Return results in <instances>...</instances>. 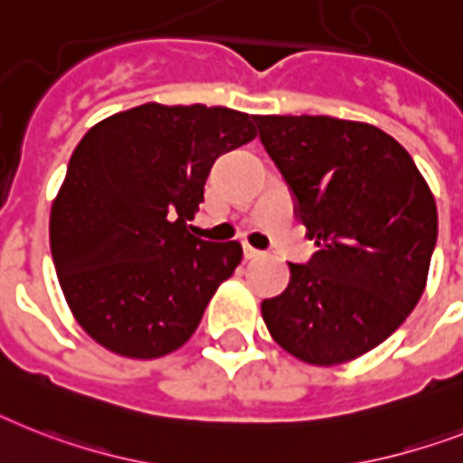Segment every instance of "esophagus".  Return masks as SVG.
<instances>
[{"label":"esophagus","mask_w":463,"mask_h":463,"mask_svg":"<svg viewBox=\"0 0 463 463\" xmlns=\"http://www.w3.org/2000/svg\"><path fill=\"white\" fill-rule=\"evenodd\" d=\"M244 257H247V259H261V257H264V251L254 250L251 244H244Z\"/></svg>","instance_id":"esophagus-1"}]
</instances>
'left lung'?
<instances>
[{"instance_id":"8db88e82","label":"left lung","mask_w":463,"mask_h":463,"mask_svg":"<svg viewBox=\"0 0 463 463\" xmlns=\"http://www.w3.org/2000/svg\"><path fill=\"white\" fill-rule=\"evenodd\" d=\"M259 137L318 251L261 302L270 337L299 362L335 366L388 340L426 290L438 206L400 142L371 123L257 116Z\"/></svg>"}]
</instances>
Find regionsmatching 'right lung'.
Instances as JSON below:
<instances>
[{"label": "right lung", "mask_w": 463, "mask_h": 463, "mask_svg": "<svg viewBox=\"0 0 463 463\" xmlns=\"http://www.w3.org/2000/svg\"><path fill=\"white\" fill-rule=\"evenodd\" d=\"M257 137L225 107L142 104L85 133L49 216V244L75 321L101 347L159 359L183 347L240 242L190 232L213 161Z\"/></svg>", "instance_id": "add662e5"}]
</instances>
